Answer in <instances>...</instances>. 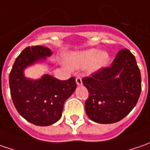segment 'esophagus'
I'll return each instance as SVG.
<instances>
[{
	"instance_id": "esophagus-1",
	"label": "esophagus",
	"mask_w": 150,
	"mask_h": 150,
	"mask_svg": "<svg viewBox=\"0 0 150 150\" xmlns=\"http://www.w3.org/2000/svg\"><path fill=\"white\" fill-rule=\"evenodd\" d=\"M76 83H77V85L78 86H81L83 84V82H82V78L80 77H77L76 78Z\"/></svg>"
}]
</instances>
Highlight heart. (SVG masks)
<instances>
[{
  "label": "heart",
  "instance_id": "1",
  "mask_svg": "<svg viewBox=\"0 0 150 150\" xmlns=\"http://www.w3.org/2000/svg\"><path fill=\"white\" fill-rule=\"evenodd\" d=\"M109 61V54L106 51H100L95 48L84 50L81 52H73L67 56V65L74 68L79 69L90 65L92 72L98 71L106 66Z\"/></svg>",
  "mask_w": 150,
  "mask_h": 150
}]
</instances>
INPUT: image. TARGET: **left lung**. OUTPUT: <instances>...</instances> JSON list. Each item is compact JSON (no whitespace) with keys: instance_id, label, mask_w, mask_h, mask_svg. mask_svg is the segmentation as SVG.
<instances>
[{"instance_id":"obj_1","label":"left lung","mask_w":150,"mask_h":150,"mask_svg":"<svg viewBox=\"0 0 150 150\" xmlns=\"http://www.w3.org/2000/svg\"><path fill=\"white\" fill-rule=\"evenodd\" d=\"M89 93L85 102L88 118L98 124H113L135 107L141 92V74L134 56L118 52L112 65L83 79Z\"/></svg>"}]
</instances>
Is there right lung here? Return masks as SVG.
Returning <instances> with one entry per match:
<instances>
[{"label":"right lung","mask_w":150,"mask_h":150,"mask_svg":"<svg viewBox=\"0 0 150 150\" xmlns=\"http://www.w3.org/2000/svg\"><path fill=\"white\" fill-rule=\"evenodd\" d=\"M52 52L46 47H26L15 61L9 77L11 95L21 117L38 126H49L62 117L66 100L76 90L74 78L61 81L52 75L26 78L25 70L35 64L51 65Z\"/></svg>","instance_id":"add662e5"}]
</instances>
